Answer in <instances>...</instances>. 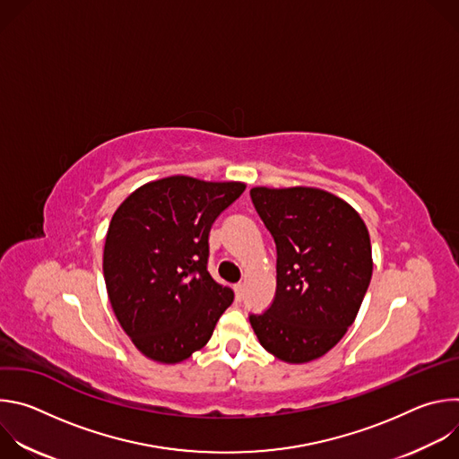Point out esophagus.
Wrapping results in <instances>:
<instances>
[{
	"label": "esophagus",
	"instance_id": "esophagus-1",
	"mask_svg": "<svg viewBox=\"0 0 459 459\" xmlns=\"http://www.w3.org/2000/svg\"><path fill=\"white\" fill-rule=\"evenodd\" d=\"M234 290H236V299L239 301L243 298V292H245V283H236Z\"/></svg>",
	"mask_w": 459,
	"mask_h": 459
}]
</instances>
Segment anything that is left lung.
<instances>
[{
  "mask_svg": "<svg viewBox=\"0 0 459 459\" xmlns=\"http://www.w3.org/2000/svg\"><path fill=\"white\" fill-rule=\"evenodd\" d=\"M250 198L276 243V296L252 329L287 363L329 352L354 323L372 278V248L359 214L312 186H254Z\"/></svg>",
  "mask_w": 459,
  "mask_h": 459,
  "instance_id": "8db88e82",
  "label": "left lung"
}]
</instances>
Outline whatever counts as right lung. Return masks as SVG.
<instances>
[{
    "instance_id": "1",
    "label": "right lung",
    "mask_w": 459,
    "mask_h": 459,
    "mask_svg": "<svg viewBox=\"0 0 459 459\" xmlns=\"http://www.w3.org/2000/svg\"><path fill=\"white\" fill-rule=\"evenodd\" d=\"M245 183L170 176L134 190L114 212L103 250L112 310L140 352L179 363L211 340L234 292L207 271L209 232Z\"/></svg>"
}]
</instances>
